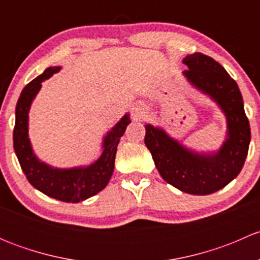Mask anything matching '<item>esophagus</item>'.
I'll list each match as a JSON object with an SVG mask.
<instances>
[{
    "mask_svg": "<svg viewBox=\"0 0 260 260\" xmlns=\"http://www.w3.org/2000/svg\"><path fill=\"white\" fill-rule=\"evenodd\" d=\"M131 112H132V117L135 118V119H141V118H143V115H145L146 109L141 106H135Z\"/></svg>",
    "mask_w": 260,
    "mask_h": 260,
    "instance_id": "esophagus-1",
    "label": "esophagus"
}]
</instances>
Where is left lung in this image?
I'll return each mask as SVG.
<instances>
[{
    "instance_id": "left-lung-1",
    "label": "left lung",
    "mask_w": 260,
    "mask_h": 260,
    "mask_svg": "<svg viewBox=\"0 0 260 260\" xmlns=\"http://www.w3.org/2000/svg\"><path fill=\"white\" fill-rule=\"evenodd\" d=\"M188 83L217 104L226 118V138L215 152H198L172 138L164 128L146 124L145 143L162 179L191 195H210L242 171L250 125L237 81L210 56L195 52L183 57Z\"/></svg>"
}]
</instances>
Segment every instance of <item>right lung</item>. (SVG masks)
<instances>
[{"label": "right lung", "mask_w": 260, "mask_h": 260, "mask_svg": "<svg viewBox=\"0 0 260 260\" xmlns=\"http://www.w3.org/2000/svg\"><path fill=\"white\" fill-rule=\"evenodd\" d=\"M60 69L61 67L48 68L21 91L15 113L14 148L26 179L36 190L64 203H80L101 192L108 185L114 171L117 146L131 123V118L128 113L124 114L119 122L107 132L102 143V154L88 166L57 169L40 161L28 138V112L41 89V83Z\"/></svg>", "instance_id": "obj_1"}]
</instances>
